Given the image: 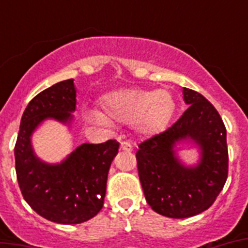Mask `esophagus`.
Listing matches in <instances>:
<instances>
[{"mask_svg":"<svg viewBox=\"0 0 248 248\" xmlns=\"http://www.w3.org/2000/svg\"><path fill=\"white\" fill-rule=\"evenodd\" d=\"M121 151H124V152H131L132 151V145L131 143H128V141H122L120 145Z\"/></svg>","mask_w":248,"mask_h":248,"instance_id":"esophagus-1","label":"esophagus"}]
</instances>
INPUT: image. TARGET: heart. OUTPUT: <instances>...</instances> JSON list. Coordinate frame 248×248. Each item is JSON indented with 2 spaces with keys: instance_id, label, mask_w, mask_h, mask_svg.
<instances>
[{
  "instance_id": "obj_1",
  "label": "heart",
  "mask_w": 248,
  "mask_h": 248,
  "mask_svg": "<svg viewBox=\"0 0 248 248\" xmlns=\"http://www.w3.org/2000/svg\"><path fill=\"white\" fill-rule=\"evenodd\" d=\"M103 114H95V120H107L120 124H134L143 134L163 131L175 113V100L167 90L147 91L126 89L107 93L100 101Z\"/></svg>"
}]
</instances>
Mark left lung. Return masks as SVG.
I'll use <instances>...</instances> for the list:
<instances>
[{
	"label": "left lung",
	"instance_id": "1",
	"mask_svg": "<svg viewBox=\"0 0 248 248\" xmlns=\"http://www.w3.org/2000/svg\"><path fill=\"white\" fill-rule=\"evenodd\" d=\"M189 108L167 130L139 144L136 162L148 204L159 215L184 219L211 207L228 177L227 128L219 112L194 90H183ZM192 139L201 148L197 168L174 157L177 141Z\"/></svg>",
	"mask_w": 248,
	"mask_h": 248
}]
</instances>
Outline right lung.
Instances as JSON below:
<instances>
[{
    "mask_svg": "<svg viewBox=\"0 0 248 248\" xmlns=\"http://www.w3.org/2000/svg\"><path fill=\"white\" fill-rule=\"evenodd\" d=\"M76 110L73 79L41 91L27 105L15 144V170L27 203L45 219L59 224H79L104 204L108 171L120 143L82 144L63 163L46 165L33 155L31 135L46 118L68 122Z\"/></svg>",
    "mask_w": 248,
    "mask_h": 248,
    "instance_id": "1",
    "label": "right lung"
}]
</instances>
